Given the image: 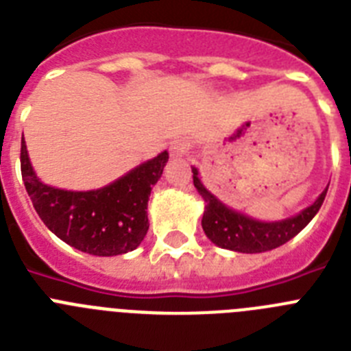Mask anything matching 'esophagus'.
Instances as JSON below:
<instances>
[{"instance_id":"34e87169","label":"esophagus","mask_w":351,"mask_h":351,"mask_svg":"<svg viewBox=\"0 0 351 351\" xmlns=\"http://www.w3.org/2000/svg\"><path fill=\"white\" fill-rule=\"evenodd\" d=\"M188 151H190V144H188L186 141H182V138H179V141H173L172 144H170V156L172 158L184 156Z\"/></svg>"}]
</instances>
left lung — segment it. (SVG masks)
I'll return each mask as SVG.
<instances>
[{"mask_svg": "<svg viewBox=\"0 0 351 351\" xmlns=\"http://www.w3.org/2000/svg\"><path fill=\"white\" fill-rule=\"evenodd\" d=\"M191 172H193L195 188H197L198 193L202 195L204 202H206V210H204L202 216L204 232L216 246L239 251V253H262V251L283 246L315 218V214L320 210L328 190L327 188V190L322 191L315 204H311L308 209H304L293 218L283 219V221L263 223L247 218L244 214L223 206L218 198L214 197L210 191H207L206 186L200 182L198 170L195 167H191Z\"/></svg>", "mask_w": 351, "mask_h": 351, "instance_id": "obj_1", "label": "left lung"}]
</instances>
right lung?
I'll list each match as a JSON object with an SVG mask.
<instances>
[{"instance_id":"right-lung-1","label":"right lung","mask_w":351,"mask_h":351,"mask_svg":"<svg viewBox=\"0 0 351 351\" xmlns=\"http://www.w3.org/2000/svg\"><path fill=\"white\" fill-rule=\"evenodd\" d=\"M167 161L163 151L100 190L66 191L36 178L26 142H21L23 181L40 219L71 247L96 256L123 255L144 241L149 195Z\"/></svg>"}]
</instances>
